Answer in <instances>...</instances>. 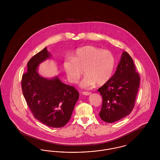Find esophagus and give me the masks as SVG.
Returning a JSON list of instances; mask_svg holds the SVG:
<instances>
[{
	"label": "esophagus",
	"mask_w": 160,
	"mask_h": 160,
	"mask_svg": "<svg viewBox=\"0 0 160 160\" xmlns=\"http://www.w3.org/2000/svg\"><path fill=\"white\" fill-rule=\"evenodd\" d=\"M82 94H83V95H85V96H89V95L91 94V92H87V91H83V92H82Z\"/></svg>",
	"instance_id": "1"
}]
</instances>
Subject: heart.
Returning <instances> with one entry per match:
<instances>
[{
  "mask_svg": "<svg viewBox=\"0 0 160 160\" xmlns=\"http://www.w3.org/2000/svg\"><path fill=\"white\" fill-rule=\"evenodd\" d=\"M115 57L108 50H103L92 46H86L74 51L71 57H66L63 68L69 82L77 83L83 74L86 76L80 86L88 88L105 84L110 79L115 67Z\"/></svg>",
  "mask_w": 160,
  "mask_h": 160,
  "instance_id": "b5f03b06",
  "label": "heart"
}]
</instances>
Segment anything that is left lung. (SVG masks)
I'll return each mask as SVG.
<instances>
[{
	"label": "left lung",
	"instance_id": "8db88e82",
	"mask_svg": "<svg viewBox=\"0 0 160 160\" xmlns=\"http://www.w3.org/2000/svg\"><path fill=\"white\" fill-rule=\"evenodd\" d=\"M139 83L132 58L123 52L114 74L98 89L103 100L100 118L112 123L130 114L135 107Z\"/></svg>",
	"mask_w": 160,
	"mask_h": 160
}]
</instances>
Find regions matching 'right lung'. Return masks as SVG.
I'll list each match as a JSON object with an SVG mask.
<instances>
[{
	"label": "right lung",
	"instance_id": "right-lung-1",
	"mask_svg": "<svg viewBox=\"0 0 160 160\" xmlns=\"http://www.w3.org/2000/svg\"><path fill=\"white\" fill-rule=\"evenodd\" d=\"M50 56L45 48L28 61L21 86L34 118L50 127L61 128L70 120L79 93L74 86L62 83L57 77L48 79L39 75V64Z\"/></svg>",
	"mask_w": 160,
	"mask_h": 160
}]
</instances>
